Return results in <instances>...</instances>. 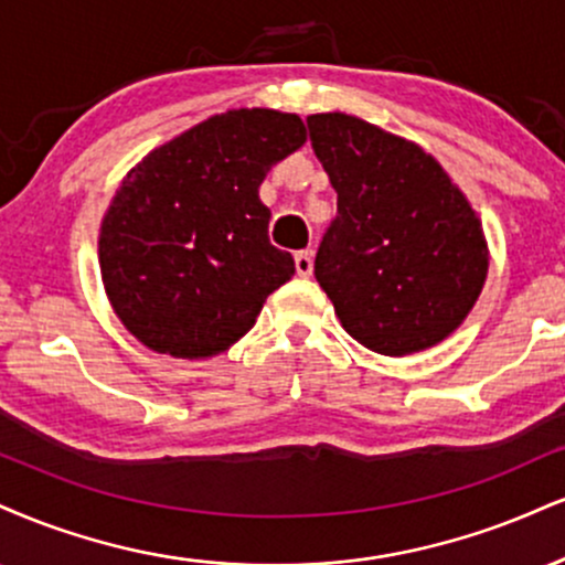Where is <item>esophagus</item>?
Wrapping results in <instances>:
<instances>
[{"mask_svg":"<svg viewBox=\"0 0 565 565\" xmlns=\"http://www.w3.org/2000/svg\"><path fill=\"white\" fill-rule=\"evenodd\" d=\"M295 268H297V276L308 278L312 274V253H308V249L297 253L295 255Z\"/></svg>","mask_w":565,"mask_h":565,"instance_id":"esophagus-1","label":"esophagus"}]
</instances>
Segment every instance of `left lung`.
<instances>
[{
  "mask_svg": "<svg viewBox=\"0 0 565 565\" xmlns=\"http://www.w3.org/2000/svg\"><path fill=\"white\" fill-rule=\"evenodd\" d=\"M337 189L316 278L352 339L379 355L429 350L484 289L489 247L463 189L416 141L348 113L308 115Z\"/></svg>",
  "mask_w": 565,
  "mask_h": 565,
  "instance_id": "1",
  "label": "left lung"
}]
</instances>
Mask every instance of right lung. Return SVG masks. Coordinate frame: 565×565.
Here are the masks:
<instances>
[{
    "label": "right lung",
    "mask_w": 565,
    "mask_h": 565,
    "mask_svg": "<svg viewBox=\"0 0 565 565\" xmlns=\"http://www.w3.org/2000/svg\"><path fill=\"white\" fill-rule=\"evenodd\" d=\"M305 141L300 115L239 107L136 162L99 226L102 284L128 334L160 355L207 360L253 329L295 276L268 239L260 183Z\"/></svg>",
    "instance_id": "obj_1"
}]
</instances>
